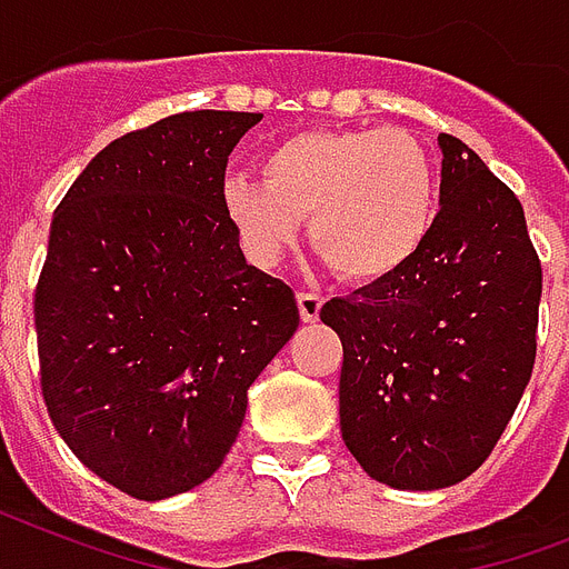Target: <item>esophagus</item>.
<instances>
[{
  "label": "esophagus",
  "instance_id": "1",
  "mask_svg": "<svg viewBox=\"0 0 569 569\" xmlns=\"http://www.w3.org/2000/svg\"><path fill=\"white\" fill-rule=\"evenodd\" d=\"M299 302V317L306 320V323H315L317 317H320V308H323V297L315 293V290H302L297 297Z\"/></svg>",
  "mask_w": 569,
  "mask_h": 569
}]
</instances>
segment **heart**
I'll return each instance as SVG.
<instances>
[{
	"mask_svg": "<svg viewBox=\"0 0 569 569\" xmlns=\"http://www.w3.org/2000/svg\"><path fill=\"white\" fill-rule=\"evenodd\" d=\"M261 174H228L219 192L261 267L293 246L308 213V240L326 267L353 281L386 279L421 252L439 213L433 153L400 127L288 136L263 153Z\"/></svg>",
	"mask_w": 569,
	"mask_h": 569,
	"instance_id": "1",
	"label": "heart"
}]
</instances>
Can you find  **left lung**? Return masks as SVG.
<instances>
[{
	"label": "left lung",
	"mask_w": 569,
	"mask_h": 569,
	"mask_svg": "<svg viewBox=\"0 0 569 569\" xmlns=\"http://www.w3.org/2000/svg\"><path fill=\"white\" fill-rule=\"evenodd\" d=\"M439 213L421 252L320 308L345 345L341 436L373 481L442 490L490 457L537 353L543 270L519 198L442 133Z\"/></svg>",
	"instance_id": "8db88e82"
}]
</instances>
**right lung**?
I'll return each instance as SVG.
<instances>
[{"mask_svg":"<svg viewBox=\"0 0 569 569\" xmlns=\"http://www.w3.org/2000/svg\"><path fill=\"white\" fill-rule=\"evenodd\" d=\"M261 118L198 109L121 136L52 216L34 290L43 403L82 466L133 499L222 466L249 386L297 332L293 290L246 263L219 196Z\"/></svg>","mask_w":569,"mask_h":569,"instance_id":"right-lung-1","label":"right lung"}]
</instances>
